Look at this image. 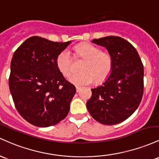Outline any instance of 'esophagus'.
<instances>
[{
  "mask_svg": "<svg viewBox=\"0 0 159 159\" xmlns=\"http://www.w3.org/2000/svg\"><path fill=\"white\" fill-rule=\"evenodd\" d=\"M76 92H80V90H81V88L79 86H76Z\"/></svg>",
  "mask_w": 159,
  "mask_h": 159,
  "instance_id": "34e87169",
  "label": "esophagus"
}]
</instances>
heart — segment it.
<instances>
[{
  "mask_svg": "<svg viewBox=\"0 0 159 159\" xmlns=\"http://www.w3.org/2000/svg\"><path fill=\"white\" fill-rule=\"evenodd\" d=\"M76 56L84 60L80 67L82 71L69 75L67 80L76 85H85L93 83H101L106 80L113 70V60L111 55L102 52L97 46L84 43L75 48ZM58 70L67 76L72 70L73 59L67 50L61 51L56 58Z\"/></svg>",
  "mask_w": 159,
  "mask_h": 159,
  "instance_id": "b5f03b06",
  "label": "heart"
}]
</instances>
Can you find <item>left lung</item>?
<instances>
[{"label": "left lung", "instance_id": "obj_1", "mask_svg": "<svg viewBox=\"0 0 159 159\" xmlns=\"http://www.w3.org/2000/svg\"><path fill=\"white\" fill-rule=\"evenodd\" d=\"M92 43L107 49L113 66L103 85L92 89L87 109L101 124H118L131 116L140 105L143 94V65L136 49L122 37H105Z\"/></svg>", "mask_w": 159, "mask_h": 159}]
</instances>
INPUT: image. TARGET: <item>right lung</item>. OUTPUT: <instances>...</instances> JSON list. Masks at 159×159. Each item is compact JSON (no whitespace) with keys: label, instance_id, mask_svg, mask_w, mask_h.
<instances>
[{"label":"right lung","instance_id":"add662e5","mask_svg":"<svg viewBox=\"0 0 159 159\" xmlns=\"http://www.w3.org/2000/svg\"><path fill=\"white\" fill-rule=\"evenodd\" d=\"M70 43L31 37L12 56L10 93L17 111L31 125H54L69 113L76 88L58 70L56 58Z\"/></svg>","mask_w":159,"mask_h":159}]
</instances>
